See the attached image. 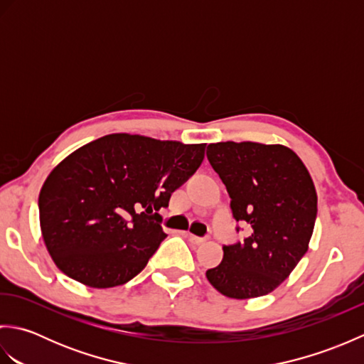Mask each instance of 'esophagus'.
Returning <instances> with one entry per match:
<instances>
[{"instance_id": "esophagus-1", "label": "esophagus", "mask_w": 364, "mask_h": 364, "mask_svg": "<svg viewBox=\"0 0 364 364\" xmlns=\"http://www.w3.org/2000/svg\"><path fill=\"white\" fill-rule=\"evenodd\" d=\"M188 239H189V241H191L192 244H194V245H200V244L205 242L203 237H198V236H194V235H188Z\"/></svg>"}]
</instances>
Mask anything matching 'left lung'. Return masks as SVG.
Here are the masks:
<instances>
[{"label":"left lung","instance_id":"obj_1","mask_svg":"<svg viewBox=\"0 0 364 364\" xmlns=\"http://www.w3.org/2000/svg\"><path fill=\"white\" fill-rule=\"evenodd\" d=\"M206 156L225 184L236 220L250 225L244 242L223 245L206 278L225 297L245 300L277 289L306 253L318 196L304 162L280 144L218 142Z\"/></svg>","mask_w":364,"mask_h":364}]
</instances>
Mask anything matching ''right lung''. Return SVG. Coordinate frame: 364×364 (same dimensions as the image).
Masks as SVG:
<instances>
[{
    "label": "right lung",
    "mask_w": 364,
    "mask_h": 364,
    "mask_svg": "<svg viewBox=\"0 0 364 364\" xmlns=\"http://www.w3.org/2000/svg\"><path fill=\"white\" fill-rule=\"evenodd\" d=\"M205 146L114 133L60 161L38 194L42 237L60 272L97 289L141 272L167 236L158 211L202 164Z\"/></svg>",
    "instance_id": "obj_1"
}]
</instances>
